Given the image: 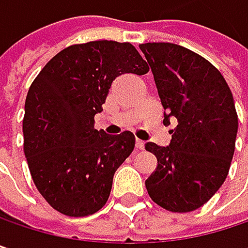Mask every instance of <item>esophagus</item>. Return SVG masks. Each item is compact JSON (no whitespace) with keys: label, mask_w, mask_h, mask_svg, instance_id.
<instances>
[{"label":"esophagus","mask_w":248,"mask_h":248,"mask_svg":"<svg viewBox=\"0 0 248 248\" xmlns=\"http://www.w3.org/2000/svg\"><path fill=\"white\" fill-rule=\"evenodd\" d=\"M135 146H136V149H143L145 148V142L140 140V139H136L135 140Z\"/></svg>","instance_id":"1"}]
</instances>
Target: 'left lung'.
I'll list each match as a JSON object with an SVG mask.
<instances>
[{
  "mask_svg": "<svg viewBox=\"0 0 248 248\" xmlns=\"http://www.w3.org/2000/svg\"><path fill=\"white\" fill-rule=\"evenodd\" d=\"M139 48L165 109L164 124L178 122L168 146L145 145L158 159L145 185L159 207L189 213L204 205L228 175L238 129L232 93L208 60L182 46L145 43Z\"/></svg>",
  "mask_w": 248,
  "mask_h": 248,
  "instance_id": "1",
  "label": "left lung"
}]
</instances>
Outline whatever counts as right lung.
I'll use <instances>...</instances> for the list:
<instances>
[{
	"label": "right lung",
	"mask_w": 248,
	"mask_h": 248,
	"mask_svg": "<svg viewBox=\"0 0 248 248\" xmlns=\"http://www.w3.org/2000/svg\"><path fill=\"white\" fill-rule=\"evenodd\" d=\"M148 72L130 43L100 40L62 50L34 78L25 99L24 154L37 189L59 213L86 217L106 204L135 136L96 130L94 115L116 77Z\"/></svg>",
	"instance_id": "obj_1"
}]
</instances>
